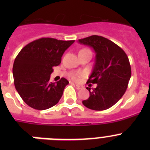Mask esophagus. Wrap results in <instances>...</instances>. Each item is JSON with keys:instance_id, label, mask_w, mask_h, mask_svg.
<instances>
[{"instance_id": "esophagus-1", "label": "esophagus", "mask_w": 150, "mask_h": 150, "mask_svg": "<svg viewBox=\"0 0 150 150\" xmlns=\"http://www.w3.org/2000/svg\"><path fill=\"white\" fill-rule=\"evenodd\" d=\"M73 85H74V87H75L76 89H82V88H83V86H80V85H76V84H74V83H73Z\"/></svg>"}]
</instances>
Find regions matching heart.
I'll return each mask as SVG.
<instances>
[{
  "label": "heart",
  "instance_id": "1",
  "mask_svg": "<svg viewBox=\"0 0 150 150\" xmlns=\"http://www.w3.org/2000/svg\"><path fill=\"white\" fill-rule=\"evenodd\" d=\"M84 75L83 73H74V74H71V78L73 80H75V81H79V79H81L82 76Z\"/></svg>",
  "mask_w": 150,
  "mask_h": 150
}]
</instances>
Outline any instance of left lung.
<instances>
[{
    "label": "left lung",
    "instance_id": "8db88e82",
    "mask_svg": "<svg viewBox=\"0 0 150 150\" xmlns=\"http://www.w3.org/2000/svg\"><path fill=\"white\" fill-rule=\"evenodd\" d=\"M95 52V63L87 83H97L95 88L87 89L90 96L83 100L85 107L93 110L109 109L125 94L132 75L131 65L124 50L112 41L92 35L78 40Z\"/></svg>",
    "mask_w": 150,
    "mask_h": 150
}]
</instances>
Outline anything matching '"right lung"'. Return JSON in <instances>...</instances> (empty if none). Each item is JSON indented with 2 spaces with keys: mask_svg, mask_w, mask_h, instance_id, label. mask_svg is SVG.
<instances>
[{
  "mask_svg": "<svg viewBox=\"0 0 150 150\" xmlns=\"http://www.w3.org/2000/svg\"><path fill=\"white\" fill-rule=\"evenodd\" d=\"M74 40L43 38L22 49L14 61L13 74L16 89L29 107L43 110L59 101L65 86V78L50 82L52 67L59 65L64 52Z\"/></svg>",
  "mask_w": 150,
  "mask_h": 150,
  "instance_id": "right-lung-1",
  "label": "right lung"
}]
</instances>
